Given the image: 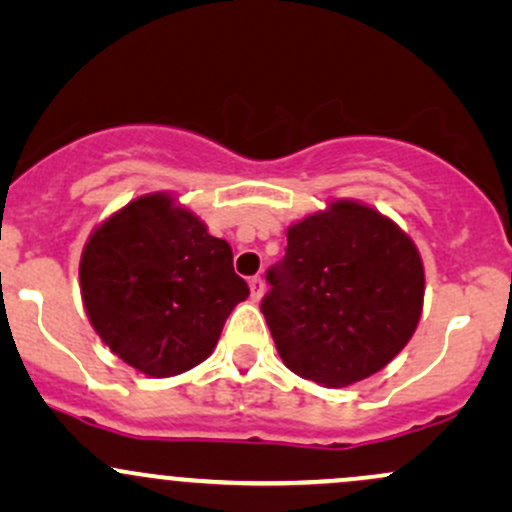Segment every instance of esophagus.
Returning <instances> with one entry per match:
<instances>
[{"instance_id": "1", "label": "esophagus", "mask_w": 512, "mask_h": 512, "mask_svg": "<svg viewBox=\"0 0 512 512\" xmlns=\"http://www.w3.org/2000/svg\"><path fill=\"white\" fill-rule=\"evenodd\" d=\"M250 296H252V301H260V298L264 296V279H262V276H252V279H250Z\"/></svg>"}]
</instances>
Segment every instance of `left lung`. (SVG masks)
Returning <instances> with one entry per match:
<instances>
[{
	"mask_svg": "<svg viewBox=\"0 0 512 512\" xmlns=\"http://www.w3.org/2000/svg\"><path fill=\"white\" fill-rule=\"evenodd\" d=\"M262 313L284 366L325 387L366 380L419 327L426 274L419 248L390 216L356 199L286 228Z\"/></svg>",
	"mask_w": 512,
	"mask_h": 512,
	"instance_id": "left-lung-1",
	"label": "left lung"
}]
</instances>
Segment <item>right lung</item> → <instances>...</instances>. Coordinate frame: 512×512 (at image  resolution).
I'll list each match as a JSON object with an SVG mask.
<instances>
[{
	"label": "right lung",
	"mask_w": 512,
	"mask_h": 512,
	"mask_svg": "<svg viewBox=\"0 0 512 512\" xmlns=\"http://www.w3.org/2000/svg\"><path fill=\"white\" fill-rule=\"evenodd\" d=\"M88 322L117 358L149 378L207 361L223 322L250 296L231 245L173 192H149L98 223L79 262Z\"/></svg>",
	"instance_id": "obj_1"
}]
</instances>
